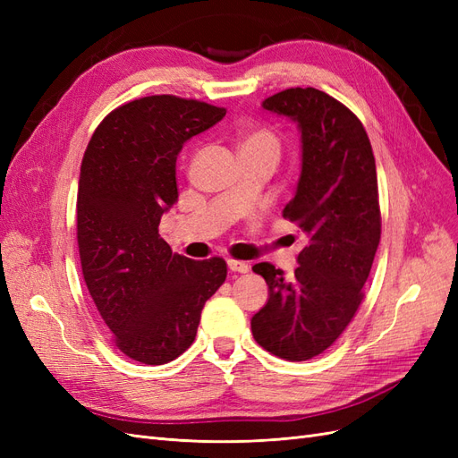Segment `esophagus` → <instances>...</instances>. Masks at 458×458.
<instances>
[{
  "label": "esophagus",
  "instance_id": "esophagus-1",
  "mask_svg": "<svg viewBox=\"0 0 458 458\" xmlns=\"http://www.w3.org/2000/svg\"><path fill=\"white\" fill-rule=\"evenodd\" d=\"M227 266L234 273H248V269H250V266H248L246 261H237V259H227Z\"/></svg>",
  "mask_w": 458,
  "mask_h": 458
}]
</instances>
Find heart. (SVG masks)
<instances>
[{
  "mask_svg": "<svg viewBox=\"0 0 458 458\" xmlns=\"http://www.w3.org/2000/svg\"><path fill=\"white\" fill-rule=\"evenodd\" d=\"M242 152H250V155H269L279 158L281 143L276 135L266 128L250 130L242 135L241 140V155Z\"/></svg>",
  "mask_w": 458,
  "mask_h": 458,
  "instance_id": "b5f03b06",
  "label": "heart"
}]
</instances>
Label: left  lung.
<instances>
[{
  "instance_id": "left-lung-1",
  "label": "left lung",
  "mask_w": 458,
  "mask_h": 458,
  "mask_svg": "<svg viewBox=\"0 0 458 458\" xmlns=\"http://www.w3.org/2000/svg\"><path fill=\"white\" fill-rule=\"evenodd\" d=\"M261 106L300 128L301 174L283 216L308 234V246L293 281L273 263L252 267L269 286L252 335L276 357L308 361L338 340L361 306L382 227L377 164L361 120L325 91L290 88Z\"/></svg>"
}]
</instances>
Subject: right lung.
Instances as JSON below:
<instances>
[{"mask_svg": "<svg viewBox=\"0 0 458 458\" xmlns=\"http://www.w3.org/2000/svg\"><path fill=\"white\" fill-rule=\"evenodd\" d=\"M225 113L150 95L114 108L88 143L76 200L81 273L116 348L133 361L164 365L182 355L206 300L225 283L224 258L174 254L158 234L162 214L177 202L179 150Z\"/></svg>", "mask_w": 458, "mask_h": 458, "instance_id": "right-lung-1", "label": "right lung"}]
</instances>
